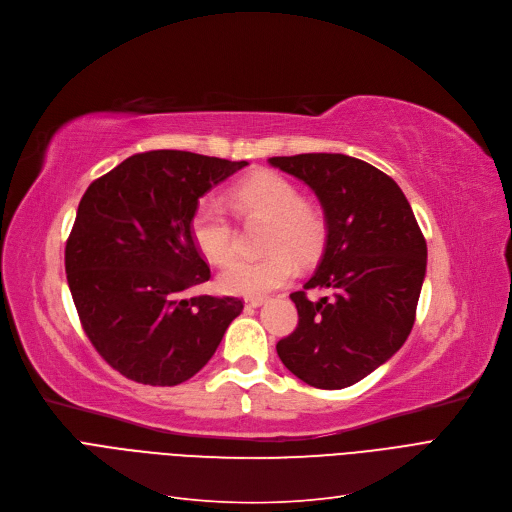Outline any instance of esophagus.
I'll use <instances>...</instances> for the list:
<instances>
[{"label":"esophagus","mask_w":512,"mask_h":512,"mask_svg":"<svg viewBox=\"0 0 512 512\" xmlns=\"http://www.w3.org/2000/svg\"><path fill=\"white\" fill-rule=\"evenodd\" d=\"M264 304V298L262 296H256V298H246V306L248 308H258Z\"/></svg>","instance_id":"34e87169"}]
</instances>
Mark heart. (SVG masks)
I'll return each instance as SVG.
<instances>
[{
  "label": "heart",
  "instance_id": "heart-1",
  "mask_svg": "<svg viewBox=\"0 0 512 512\" xmlns=\"http://www.w3.org/2000/svg\"><path fill=\"white\" fill-rule=\"evenodd\" d=\"M231 198L243 214H264L271 225L260 258H233L218 275V287L237 296H264L289 283L298 273V260H312L325 241L323 212L304 202L296 183L275 170L243 177L231 189ZM191 237L198 250L214 264L231 258L235 223L223 200L206 196L191 214Z\"/></svg>",
  "mask_w": 512,
  "mask_h": 512
}]
</instances>
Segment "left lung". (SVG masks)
<instances>
[{"mask_svg": "<svg viewBox=\"0 0 512 512\" xmlns=\"http://www.w3.org/2000/svg\"><path fill=\"white\" fill-rule=\"evenodd\" d=\"M269 162L304 181L319 198L327 243L321 264L289 298L298 327L277 354L304 383L342 389L392 358L415 325L427 243L398 183L344 154L277 156ZM308 288H329L310 303Z\"/></svg>", "mask_w": 512, "mask_h": 512, "instance_id": "obj_1", "label": "left lung"}]
</instances>
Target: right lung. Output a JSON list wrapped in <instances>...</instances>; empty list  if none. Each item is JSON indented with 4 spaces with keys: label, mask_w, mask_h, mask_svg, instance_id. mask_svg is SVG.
Returning a JSON list of instances; mask_svg holds the SVG:
<instances>
[{
    "label": "right lung",
    "mask_w": 512,
    "mask_h": 512,
    "mask_svg": "<svg viewBox=\"0 0 512 512\" xmlns=\"http://www.w3.org/2000/svg\"><path fill=\"white\" fill-rule=\"evenodd\" d=\"M246 160L143 152L95 179L81 198L64 264L85 335L114 371L179 385L212 358L243 302L193 296L210 269L191 237L208 189Z\"/></svg>",
    "instance_id": "1"
}]
</instances>
